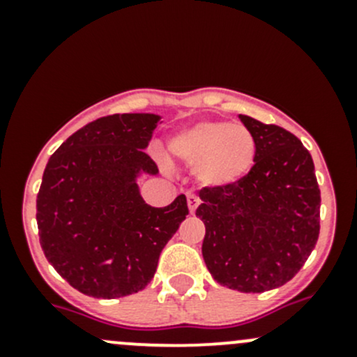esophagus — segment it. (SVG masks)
Segmentation results:
<instances>
[{"label": "esophagus", "mask_w": 357, "mask_h": 357, "mask_svg": "<svg viewBox=\"0 0 357 357\" xmlns=\"http://www.w3.org/2000/svg\"><path fill=\"white\" fill-rule=\"evenodd\" d=\"M197 207H199V199H197L195 195H192V193H190L188 195V208H190V212H195L197 211Z\"/></svg>", "instance_id": "obj_1"}]
</instances>
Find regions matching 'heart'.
I'll list each match as a JSON object with an SVG mask.
<instances>
[{
    "instance_id": "b5f03b06",
    "label": "heart",
    "mask_w": 357,
    "mask_h": 357,
    "mask_svg": "<svg viewBox=\"0 0 357 357\" xmlns=\"http://www.w3.org/2000/svg\"><path fill=\"white\" fill-rule=\"evenodd\" d=\"M171 157L192 165L205 186H231L248 174L255 162L257 143L240 124L200 121L171 136Z\"/></svg>"
}]
</instances>
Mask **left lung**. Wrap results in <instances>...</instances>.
I'll return each instance as SVG.
<instances>
[{
	"instance_id": "1",
	"label": "left lung",
	"mask_w": 357,
	"mask_h": 357,
	"mask_svg": "<svg viewBox=\"0 0 357 357\" xmlns=\"http://www.w3.org/2000/svg\"><path fill=\"white\" fill-rule=\"evenodd\" d=\"M257 143L248 174L231 186H204L202 255L222 287L261 294L290 282L319 236V193L311 153L275 124L240 115Z\"/></svg>"
}]
</instances>
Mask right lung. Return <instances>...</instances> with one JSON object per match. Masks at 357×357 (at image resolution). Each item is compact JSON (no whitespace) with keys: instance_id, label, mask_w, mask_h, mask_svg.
Instances as JSON below:
<instances>
[{"instance_id":"1","label":"right lung","mask_w":357,"mask_h":357,"mask_svg":"<svg viewBox=\"0 0 357 357\" xmlns=\"http://www.w3.org/2000/svg\"><path fill=\"white\" fill-rule=\"evenodd\" d=\"M158 115L114 114L68 136L50 157L36 200L39 243L50 264L81 294H136L157 271L165 243L188 215L186 197L152 207L139 197V171Z\"/></svg>"}]
</instances>
